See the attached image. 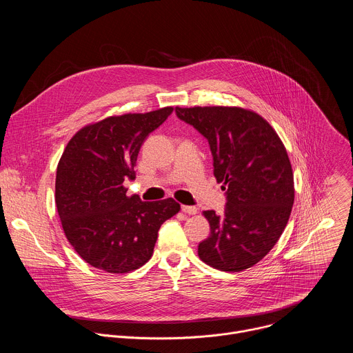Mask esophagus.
<instances>
[{
  "label": "esophagus",
  "mask_w": 353,
  "mask_h": 353,
  "mask_svg": "<svg viewBox=\"0 0 353 353\" xmlns=\"http://www.w3.org/2000/svg\"><path fill=\"white\" fill-rule=\"evenodd\" d=\"M181 211L184 214H188V215H195L196 214V208L191 207V205H181Z\"/></svg>",
  "instance_id": "esophagus-1"
}]
</instances>
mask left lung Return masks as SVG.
<instances>
[{
    "mask_svg": "<svg viewBox=\"0 0 353 353\" xmlns=\"http://www.w3.org/2000/svg\"><path fill=\"white\" fill-rule=\"evenodd\" d=\"M174 112L207 138L214 176L226 191L222 215L204 211L211 234L198 244L199 259L228 272L253 267L281 237L293 205V173L282 141L261 116L240 108Z\"/></svg>",
    "mask_w": 353,
    "mask_h": 353,
    "instance_id": "1",
    "label": "left lung"
}]
</instances>
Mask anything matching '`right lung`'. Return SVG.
Returning <instances> with one entry per match:
<instances>
[{
  "instance_id": "1",
  "label": "right lung",
  "mask_w": 353,
  "mask_h": 353,
  "mask_svg": "<svg viewBox=\"0 0 353 353\" xmlns=\"http://www.w3.org/2000/svg\"><path fill=\"white\" fill-rule=\"evenodd\" d=\"M172 112L109 117L68 142L57 166L56 205L68 241L89 265L112 274L142 267L163 222L180 211L172 198L143 203L123 185L135 179L143 141Z\"/></svg>"
}]
</instances>
